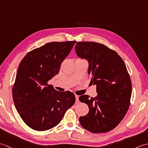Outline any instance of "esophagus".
<instances>
[{"label": "esophagus", "instance_id": "obj_1", "mask_svg": "<svg viewBox=\"0 0 148 148\" xmlns=\"http://www.w3.org/2000/svg\"><path fill=\"white\" fill-rule=\"evenodd\" d=\"M76 102H79V96L76 95Z\"/></svg>", "mask_w": 148, "mask_h": 148}]
</instances>
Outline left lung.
<instances>
[{
    "instance_id": "1",
    "label": "left lung",
    "mask_w": 148,
    "mask_h": 148,
    "mask_svg": "<svg viewBox=\"0 0 148 148\" xmlns=\"http://www.w3.org/2000/svg\"><path fill=\"white\" fill-rule=\"evenodd\" d=\"M76 52L88 62L91 82L97 95L79 97L88 106L89 112L81 116L82 127L93 133L108 132L117 126L130 106L132 82L123 59L114 50L95 42H78Z\"/></svg>"
}]
</instances>
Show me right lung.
Segmentation results:
<instances>
[{
  "label": "right lung",
  "instance_id": "1",
  "mask_svg": "<svg viewBox=\"0 0 148 148\" xmlns=\"http://www.w3.org/2000/svg\"><path fill=\"white\" fill-rule=\"evenodd\" d=\"M76 41L52 42L29 52L18 69L12 89L18 112L30 128L45 131L56 126L76 101L73 93L58 92L48 81Z\"/></svg>",
  "mask_w": 148,
  "mask_h": 148
}]
</instances>
